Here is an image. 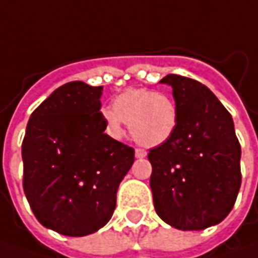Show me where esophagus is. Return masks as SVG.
<instances>
[{
	"label": "esophagus",
	"instance_id": "esophagus-1",
	"mask_svg": "<svg viewBox=\"0 0 258 258\" xmlns=\"http://www.w3.org/2000/svg\"><path fill=\"white\" fill-rule=\"evenodd\" d=\"M147 156V151L143 150V149H136V157L137 159H143V157H146Z\"/></svg>",
	"mask_w": 258,
	"mask_h": 258
}]
</instances>
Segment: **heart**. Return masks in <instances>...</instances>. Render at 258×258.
<instances>
[{
  "instance_id": "obj_1",
  "label": "heart",
  "mask_w": 258,
  "mask_h": 258,
  "mask_svg": "<svg viewBox=\"0 0 258 258\" xmlns=\"http://www.w3.org/2000/svg\"><path fill=\"white\" fill-rule=\"evenodd\" d=\"M102 117L108 133L119 139L128 122L133 139L146 147H157L169 140L177 125V107L172 96L147 88H128L114 98L112 109Z\"/></svg>"
}]
</instances>
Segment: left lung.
I'll return each instance as SVG.
<instances>
[{
    "label": "left lung",
    "mask_w": 258,
    "mask_h": 258,
    "mask_svg": "<svg viewBox=\"0 0 258 258\" xmlns=\"http://www.w3.org/2000/svg\"><path fill=\"white\" fill-rule=\"evenodd\" d=\"M177 125L151 149L150 187L156 212L182 231L217 225L231 212L241 186V147L231 114L205 85L167 75Z\"/></svg>",
    "instance_id": "obj_1"
}]
</instances>
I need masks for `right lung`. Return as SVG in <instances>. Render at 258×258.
Instances as JSON below:
<instances>
[{
  "label": "right lung",
  "mask_w": 258,
  "mask_h": 258,
  "mask_svg": "<svg viewBox=\"0 0 258 258\" xmlns=\"http://www.w3.org/2000/svg\"><path fill=\"white\" fill-rule=\"evenodd\" d=\"M102 86L57 88L28 119L21 146L23 187L40 224L68 237L96 232L111 219L134 149L111 139Z\"/></svg>",
  "instance_id": "obj_1"
}]
</instances>
